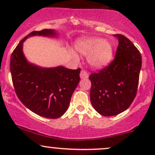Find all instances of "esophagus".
<instances>
[{"instance_id":"obj_1","label":"esophagus","mask_w":155,"mask_h":155,"mask_svg":"<svg viewBox=\"0 0 155 155\" xmlns=\"http://www.w3.org/2000/svg\"><path fill=\"white\" fill-rule=\"evenodd\" d=\"M80 77H81V79H87L89 77V74L86 71L82 70L80 73Z\"/></svg>"}]
</instances>
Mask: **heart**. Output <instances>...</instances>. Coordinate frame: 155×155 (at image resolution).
<instances>
[{
	"label": "heart",
	"instance_id": "obj_1",
	"mask_svg": "<svg viewBox=\"0 0 155 155\" xmlns=\"http://www.w3.org/2000/svg\"><path fill=\"white\" fill-rule=\"evenodd\" d=\"M76 49L81 54L87 56V61L95 68H102L111 62L113 56V47L111 44L106 40L99 38H87L79 40L76 44ZM75 59L79 57L72 51Z\"/></svg>",
	"mask_w": 155,
	"mask_h": 155
}]
</instances>
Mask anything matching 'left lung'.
Returning a JSON list of instances; mask_svg holds the SVG:
<instances>
[{
  "label": "left lung",
  "instance_id": "1",
  "mask_svg": "<svg viewBox=\"0 0 155 155\" xmlns=\"http://www.w3.org/2000/svg\"><path fill=\"white\" fill-rule=\"evenodd\" d=\"M116 56L108 67L93 73L90 101L95 111L105 117L115 116L127 109L136 95L141 68V55L128 38L120 34Z\"/></svg>",
  "mask_w": 155,
  "mask_h": 155
}]
</instances>
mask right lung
I'll return each instance as SVG.
<instances>
[{"mask_svg": "<svg viewBox=\"0 0 155 155\" xmlns=\"http://www.w3.org/2000/svg\"><path fill=\"white\" fill-rule=\"evenodd\" d=\"M35 35L58 38V33L54 29L33 31L19 42L11 56L12 81L17 97L28 109L46 118H59L69 107L80 81L81 69L42 68L28 62L23 53V43Z\"/></svg>", "mask_w": 155, "mask_h": 155, "instance_id": "add662e5", "label": "right lung"}]
</instances>
